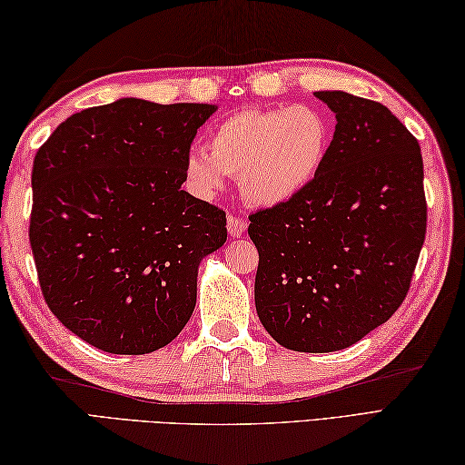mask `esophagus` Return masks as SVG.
Instances as JSON below:
<instances>
[{"instance_id":"34e87169","label":"esophagus","mask_w":465,"mask_h":465,"mask_svg":"<svg viewBox=\"0 0 465 465\" xmlns=\"http://www.w3.org/2000/svg\"><path fill=\"white\" fill-rule=\"evenodd\" d=\"M245 230H248V222H245L243 217L233 215V213L227 215V232H230V235L240 238V235L245 233Z\"/></svg>"}]
</instances>
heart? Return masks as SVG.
I'll use <instances>...</instances> for the list:
<instances>
[{"label": "heart", "mask_w": 465, "mask_h": 465, "mask_svg": "<svg viewBox=\"0 0 465 465\" xmlns=\"http://www.w3.org/2000/svg\"><path fill=\"white\" fill-rule=\"evenodd\" d=\"M331 124L318 107H250L223 117L207 137L205 153L192 152L183 172L197 192L212 193L223 175L255 205L292 200L318 175L330 152Z\"/></svg>", "instance_id": "1"}]
</instances>
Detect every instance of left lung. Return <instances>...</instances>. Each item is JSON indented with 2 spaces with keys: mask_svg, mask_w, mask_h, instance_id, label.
Returning a JSON list of instances; mask_svg holds the SVG:
<instances>
[{
  "mask_svg": "<svg viewBox=\"0 0 465 465\" xmlns=\"http://www.w3.org/2000/svg\"><path fill=\"white\" fill-rule=\"evenodd\" d=\"M335 114L330 152L292 200L250 215L255 310L293 351L350 348L406 300L428 225L420 143L388 107L315 92Z\"/></svg>",
  "mask_w": 465,
  "mask_h": 465,
  "instance_id": "obj_1",
  "label": "left lung"
}]
</instances>
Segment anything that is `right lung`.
<instances>
[{"mask_svg":"<svg viewBox=\"0 0 465 465\" xmlns=\"http://www.w3.org/2000/svg\"><path fill=\"white\" fill-rule=\"evenodd\" d=\"M210 104L135 97L74 114L39 147L29 243L47 308L97 350L142 355L192 318L225 212L182 190Z\"/></svg>","mask_w":465,"mask_h":465,"instance_id":"right-lung-1","label":"right lung"}]
</instances>
